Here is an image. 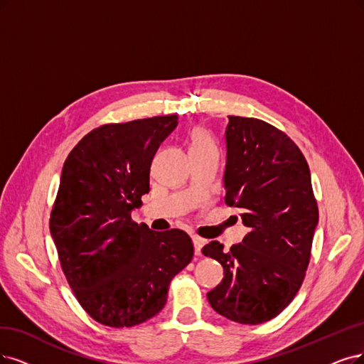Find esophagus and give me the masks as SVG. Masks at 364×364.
Here are the masks:
<instances>
[{"label":"esophagus","mask_w":364,"mask_h":364,"mask_svg":"<svg viewBox=\"0 0 364 364\" xmlns=\"http://www.w3.org/2000/svg\"><path fill=\"white\" fill-rule=\"evenodd\" d=\"M193 240V247H195V255H200V250H203L204 245H205V240L200 238V237H192Z\"/></svg>","instance_id":"obj_1"}]
</instances>
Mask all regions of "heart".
Here are the masks:
<instances>
[{"mask_svg": "<svg viewBox=\"0 0 364 364\" xmlns=\"http://www.w3.org/2000/svg\"><path fill=\"white\" fill-rule=\"evenodd\" d=\"M204 145H213L210 134L203 129H196L192 133V146H204Z\"/></svg>", "mask_w": 364, "mask_h": 364, "instance_id": "obj_1", "label": "heart"}]
</instances>
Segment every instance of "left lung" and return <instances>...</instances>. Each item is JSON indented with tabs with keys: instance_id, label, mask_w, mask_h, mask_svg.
Returning <instances> with one entry per match:
<instances>
[{
	"instance_id": "8db88e82",
	"label": "left lung",
	"mask_w": 364,
	"mask_h": 364,
	"mask_svg": "<svg viewBox=\"0 0 364 364\" xmlns=\"http://www.w3.org/2000/svg\"><path fill=\"white\" fill-rule=\"evenodd\" d=\"M228 118L225 204L240 210L249 232L230 252L219 241L204 246L225 273L207 299L222 316L255 326L299 292L319 214L309 165L288 134L262 119Z\"/></svg>"
}]
</instances>
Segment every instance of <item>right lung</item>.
I'll return each instance as SVG.
<instances>
[{
	"label": "right lung",
	"mask_w": 364,
	"mask_h": 364,
	"mask_svg": "<svg viewBox=\"0 0 364 364\" xmlns=\"http://www.w3.org/2000/svg\"><path fill=\"white\" fill-rule=\"evenodd\" d=\"M177 115L103 124L67 156L49 230L84 311L107 327H133L166 304L171 280L193 258L181 230L132 220L150 192V168Z\"/></svg>",
	"instance_id": "add662e5"
}]
</instances>
